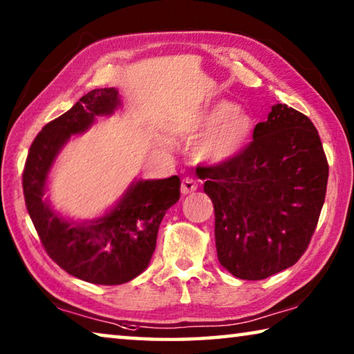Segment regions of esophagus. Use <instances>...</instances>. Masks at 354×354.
Wrapping results in <instances>:
<instances>
[{"label": "esophagus", "instance_id": "esophagus-1", "mask_svg": "<svg viewBox=\"0 0 354 354\" xmlns=\"http://www.w3.org/2000/svg\"><path fill=\"white\" fill-rule=\"evenodd\" d=\"M196 189H198V184H196V181H195L194 178L187 176V178L183 179V183H181V192H183L184 195L192 194V192H195Z\"/></svg>", "mask_w": 354, "mask_h": 354}]
</instances>
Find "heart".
<instances>
[{
  "mask_svg": "<svg viewBox=\"0 0 354 354\" xmlns=\"http://www.w3.org/2000/svg\"><path fill=\"white\" fill-rule=\"evenodd\" d=\"M207 130L209 133L198 147L200 156L212 162H223L234 158L247 145L253 122L245 111L221 101L201 113L190 133L200 136Z\"/></svg>",
  "mask_w": 354,
  "mask_h": 354,
  "instance_id": "1",
  "label": "heart"
}]
</instances>
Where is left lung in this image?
Returning <instances> with one entry per match:
<instances>
[{"label":"left lung","mask_w":354,"mask_h":354,"mask_svg":"<svg viewBox=\"0 0 354 354\" xmlns=\"http://www.w3.org/2000/svg\"><path fill=\"white\" fill-rule=\"evenodd\" d=\"M328 173L319 131L286 104L272 107L234 158L196 169L214 203L221 266L248 281L293 266L319 223Z\"/></svg>","instance_id":"8db88e82"}]
</instances>
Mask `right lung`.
<instances>
[{
  "label": "right lung",
  "mask_w": 354,
  "mask_h": 354,
  "mask_svg": "<svg viewBox=\"0 0 354 354\" xmlns=\"http://www.w3.org/2000/svg\"><path fill=\"white\" fill-rule=\"evenodd\" d=\"M120 106L115 88H93L70 111L46 123L35 136L23 169V195L46 254L73 277L92 284L128 283L148 267L159 225L181 196L178 176L139 181L115 209L88 225L65 221L44 200L46 176L71 134L84 133L95 117Z\"/></svg>",
  "instance_id": "right-lung-1"
}]
</instances>
